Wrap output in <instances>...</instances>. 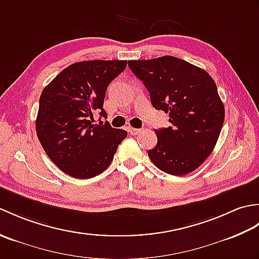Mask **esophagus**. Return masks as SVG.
Masks as SVG:
<instances>
[{"label":"esophagus","instance_id":"34e87169","mask_svg":"<svg viewBox=\"0 0 259 259\" xmlns=\"http://www.w3.org/2000/svg\"><path fill=\"white\" fill-rule=\"evenodd\" d=\"M128 131H129V134L133 135V136H137V135H139L141 133L140 129H136V128H133V126H129Z\"/></svg>","mask_w":259,"mask_h":259}]
</instances>
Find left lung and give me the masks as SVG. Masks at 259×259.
<instances>
[{
    "instance_id": "8db88e82",
    "label": "left lung",
    "mask_w": 259,
    "mask_h": 259,
    "mask_svg": "<svg viewBox=\"0 0 259 259\" xmlns=\"http://www.w3.org/2000/svg\"><path fill=\"white\" fill-rule=\"evenodd\" d=\"M128 64L149 91L153 108L169 113L171 123L155 130L158 142L148 151L150 160L169 175L194 171L212 152L223 128L225 108L214 81L171 56Z\"/></svg>"
}]
</instances>
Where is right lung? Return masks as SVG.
<instances>
[{
	"mask_svg": "<svg viewBox=\"0 0 259 259\" xmlns=\"http://www.w3.org/2000/svg\"><path fill=\"white\" fill-rule=\"evenodd\" d=\"M126 67L125 60H92L69 65L43 89L35 121L48 157L71 177L88 179L111 163L126 131L108 122L93 123V113L107 118V88Z\"/></svg>",
	"mask_w": 259,
	"mask_h": 259,
	"instance_id": "obj_1",
	"label": "right lung"
}]
</instances>
